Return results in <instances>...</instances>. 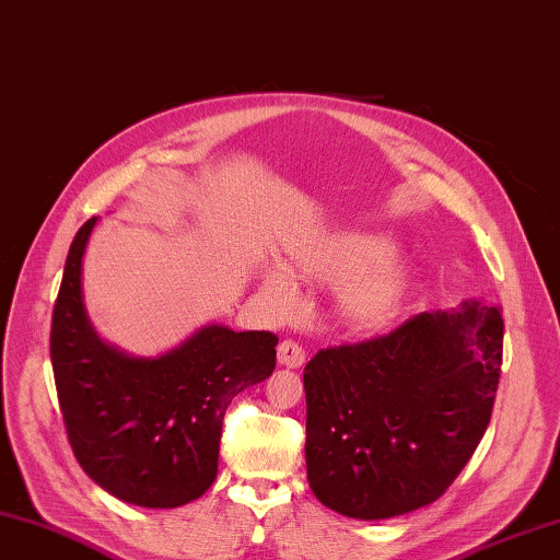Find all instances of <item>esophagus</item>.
Listing matches in <instances>:
<instances>
[{
  "mask_svg": "<svg viewBox=\"0 0 560 560\" xmlns=\"http://www.w3.org/2000/svg\"><path fill=\"white\" fill-rule=\"evenodd\" d=\"M278 362L280 364H288V368H302L306 362V352L300 343H294V340H282L278 346Z\"/></svg>",
  "mask_w": 560,
  "mask_h": 560,
  "instance_id": "34e87169",
  "label": "esophagus"
}]
</instances>
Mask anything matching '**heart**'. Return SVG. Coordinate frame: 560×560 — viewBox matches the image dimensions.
<instances>
[{"label":"heart","instance_id":"heart-1","mask_svg":"<svg viewBox=\"0 0 560 560\" xmlns=\"http://www.w3.org/2000/svg\"><path fill=\"white\" fill-rule=\"evenodd\" d=\"M302 278L318 282H342L338 306L346 322L358 328H380L401 310L408 292V268L404 258L386 250L372 234L346 232L326 238L294 258ZM266 292L280 310L292 312L300 304V284L288 270L272 268L264 276Z\"/></svg>","mask_w":560,"mask_h":560}]
</instances>
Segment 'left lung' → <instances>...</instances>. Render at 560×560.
Returning a JSON list of instances; mask_svg holds the SVG:
<instances>
[{"mask_svg": "<svg viewBox=\"0 0 560 560\" xmlns=\"http://www.w3.org/2000/svg\"><path fill=\"white\" fill-rule=\"evenodd\" d=\"M503 310L466 300L392 334L318 350L304 368L306 478L330 510L389 520L435 500L490 423Z\"/></svg>", "mask_w": 560, "mask_h": 560, "instance_id": "obj_1", "label": "left lung"}]
</instances>
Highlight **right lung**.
<instances>
[{"instance_id": "obj_1", "label": "right lung", "mask_w": 560, "mask_h": 560, "mask_svg": "<svg viewBox=\"0 0 560 560\" xmlns=\"http://www.w3.org/2000/svg\"><path fill=\"white\" fill-rule=\"evenodd\" d=\"M94 224L91 217L74 236L52 310L50 360L67 440L110 495L140 508H180L217 478L226 408L276 370L278 336L205 326L154 360L106 346L82 302Z\"/></svg>"}]
</instances>
